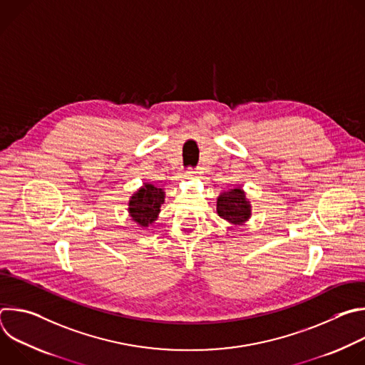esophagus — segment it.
<instances>
[{"mask_svg":"<svg viewBox=\"0 0 365 365\" xmlns=\"http://www.w3.org/2000/svg\"><path fill=\"white\" fill-rule=\"evenodd\" d=\"M197 175H199V172L190 168V169H187V170L185 172V175H183L185 178H183V179H192V178H195V176H197Z\"/></svg>","mask_w":365,"mask_h":365,"instance_id":"esophagus-1","label":"esophagus"}]
</instances>
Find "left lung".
I'll list each match as a JSON object with an SVG mask.
<instances>
[{"label":"left lung","mask_w":365,"mask_h":365,"mask_svg":"<svg viewBox=\"0 0 365 365\" xmlns=\"http://www.w3.org/2000/svg\"><path fill=\"white\" fill-rule=\"evenodd\" d=\"M218 215L228 222L242 224L251 215L248 200L241 189H232L220 195L217 202Z\"/></svg>","instance_id":"1"}]
</instances>
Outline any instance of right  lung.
I'll use <instances>...</instances> for the list:
<instances>
[{
  "instance_id": "obj_1",
  "label": "right lung",
  "mask_w": 365,
  "mask_h": 365,
  "mask_svg": "<svg viewBox=\"0 0 365 365\" xmlns=\"http://www.w3.org/2000/svg\"><path fill=\"white\" fill-rule=\"evenodd\" d=\"M165 202L163 189L155 187L153 185H144L137 193L133 195L128 203V211L137 224L141 227H147L153 224L160 212V205Z\"/></svg>"
}]
</instances>
